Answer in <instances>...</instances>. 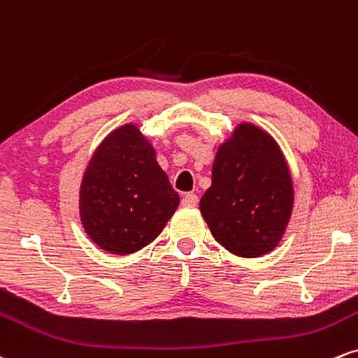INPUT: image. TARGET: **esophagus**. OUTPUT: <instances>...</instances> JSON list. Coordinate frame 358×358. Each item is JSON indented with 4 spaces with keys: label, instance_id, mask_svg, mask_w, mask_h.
I'll list each match as a JSON object with an SVG mask.
<instances>
[{
    "label": "esophagus",
    "instance_id": "obj_1",
    "mask_svg": "<svg viewBox=\"0 0 358 358\" xmlns=\"http://www.w3.org/2000/svg\"><path fill=\"white\" fill-rule=\"evenodd\" d=\"M197 196L194 194V192H187V194H184L182 197V206H186V208H194V206H197Z\"/></svg>",
    "mask_w": 358,
    "mask_h": 358
}]
</instances>
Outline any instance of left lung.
<instances>
[{"label": "left lung", "instance_id": "obj_1", "mask_svg": "<svg viewBox=\"0 0 358 358\" xmlns=\"http://www.w3.org/2000/svg\"><path fill=\"white\" fill-rule=\"evenodd\" d=\"M293 179L278 142L241 122L217 147L201 214L229 253L258 258L278 246L292 217Z\"/></svg>", "mask_w": 358, "mask_h": 358}]
</instances>
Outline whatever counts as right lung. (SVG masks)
I'll list each match as a JSON object with an SVG mask.
<instances>
[{"label": "right lung", "instance_id": "right-lung-1", "mask_svg": "<svg viewBox=\"0 0 358 358\" xmlns=\"http://www.w3.org/2000/svg\"><path fill=\"white\" fill-rule=\"evenodd\" d=\"M179 201L154 145L136 124H125L88 161L80 184V221L100 250L124 256L152 243Z\"/></svg>", "mask_w": 358, "mask_h": 358}]
</instances>
